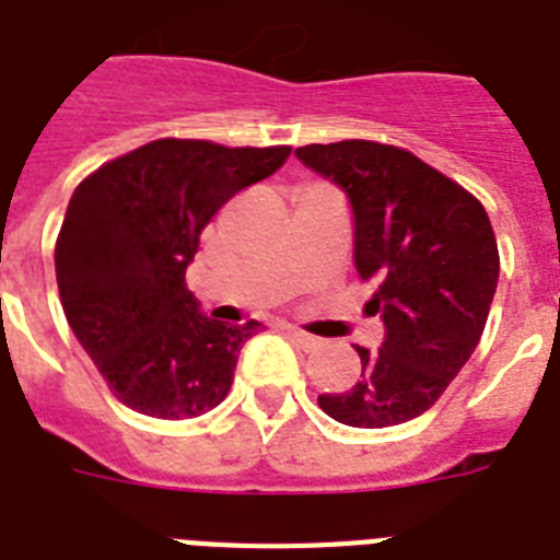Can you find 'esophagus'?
Listing matches in <instances>:
<instances>
[{
	"instance_id": "34e87169",
	"label": "esophagus",
	"mask_w": 560,
	"mask_h": 560,
	"mask_svg": "<svg viewBox=\"0 0 560 560\" xmlns=\"http://www.w3.org/2000/svg\"><path fill=\"white\" fill-rule=\"evenodd\" d=\"M288 334H290V337H293V340H296L299 346H302V349H305V351L319 349V346H323V340H319V337H314V334L302 331V328H288Z\"/></svg>"
}]
</instances>
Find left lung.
<instances>
[{"instance_id": "8db88e82", "label": "left lung", "mask_w": 560, "mask_h": 560, "mask_svg": "<svg viewBox=\"0 0 560 560\" xmlns=\"http://www.w3.org/2000/svg\"><path fill=\"white\" fill-rule=\"evenodd\" d=\"M299 162L346 194L354 267L372 281L383 342L360 349L349 392L319 395L340 424L395 427L433 407L477 349L500 279L482 202L392 144L346 139L296 148Z\"/></svg>"}]
</instances>
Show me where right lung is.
<instances>
[{"label": "right lung", "instance_id": "right-lung-1", "mask_svg": "<svg viewBox=\"0 0 560 560\" xmlns=\"http://www.w3.org/2000/svg\"><path fill=\"white\" fill-rule=\"evenodd\" d=\"M290 148L160 139L74 188L55 246L69 328L116 398L153 418H194L226 398L237 354L258 331L218 323L186 288L202 229Z\"/></svg>", "mask_w": 560, "mask_h": 560}]
</instances>
